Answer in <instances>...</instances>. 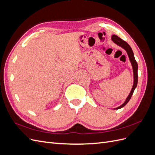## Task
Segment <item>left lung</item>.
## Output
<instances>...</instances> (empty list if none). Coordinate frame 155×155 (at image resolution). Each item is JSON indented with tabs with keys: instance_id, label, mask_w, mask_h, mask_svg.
Masks as SVG:
<instances>
[{
	"instance_id": "obj_1",
	"label": "left lung",
	"mask_w": 155,
	"mask_h": 155,
	"mask_svg": "<svg viewBox=\"0 0 155 155\" xmlns=\"http://www.w3.org/2000/svg\"><path fill=\"white\" fill-rule=\"evenodd\" d=\"M111 40L114 43H115L116 45H117L118 46L122 47L123 49H124L126 51L127 54H128V58L130 59V61L131 62V64H132V66L133 73H134V84L132 86V90H131L128 96L126 97L125 101L121 105L118 107H117V108L114 109H119L122 108L123 107H124L127 104H128V102L130 101L131 97H132V96L133 95V93L134 92L135 89H136V88L137 87V81H138V75H137L138 65H137V61H136V59H135V58H134V54L132 48L130 46V45L128 43L125 42L124 41H123L122 39H121L120 37H118L115 35H112Z\"/></svg>"
}]
</instances>
